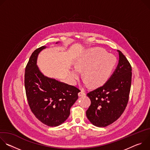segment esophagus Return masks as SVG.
Masks as SVG:
<instances>
[{"label":"esophagus","instance_id":"34e87169","mask_svg":"<svg viewBox=\"0 0 150 150\" xmlns=\"http://www.w3.org/2000/svg\"><path fill=\"white\" fill-rule=\"evenodd\" d=\"M86 95V94H85V93L83 91V90H81L79 93H78V96L79 97H81V96H84Z\"/></svg>","mask_w":150,"mask_h":150}]
</instances>
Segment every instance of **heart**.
I'll return each instance as SVG.
<instances>
[{"instance_id":"b5f03b06","label":"heart","mask_w":150,"mask_h":150,"mask_svg":"<svg viewBox=\"0 0 150 150\" xmlns=\"http://www.w3.org/2000/svg\"><path fill=\"white\" fill-rule=\"evenodd\" d=\"M116 63V58L100 47L87 50L75 62V67L70 73V79L76 83L83 71L84 83L99 87L108 81Z\"/></svg>"}]
</instances>
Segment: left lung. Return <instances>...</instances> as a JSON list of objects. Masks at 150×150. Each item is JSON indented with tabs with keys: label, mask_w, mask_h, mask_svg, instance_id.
Masks as SVG:
<instances>
[{
	"label": "left lung",
	"mask_w": 150,
	"mask_h": 150,
	"mask_svg": "<svg viewBox=\"0 0 150 150\" xmlns=\"http://www.w3.org/2000/svg\"><path fill=\"white\" fill-rule=\"evenodd\" d=\"M117 52L119 60L113 74L102 87L87 94L91 105L86 115L90 122L98 127H105L118 119L129 100L132 68L125 55Z\"/></svg>",
	"instance_id": "1"
}]
</instances>
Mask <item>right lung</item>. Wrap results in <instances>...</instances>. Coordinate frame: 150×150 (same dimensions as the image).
<instances>
[{"mask_svg":"<svg viewBox=\"0 0 150 150\" xmlns=\"http://www.w3.org/2000/svg\"><path fill=\"white\" fill-rule=\"evenodd\" d=\"M46 48L41 46L32 53L25 68L24 83L31 110L42 123L53 127L68 119L70 109L78 98L80 90L41 72L37 65V57Z\"/></svg>","mask_w":150,"mask_h":150,"instance_id":"add662e5","label":"right lung"}]
</instances>
